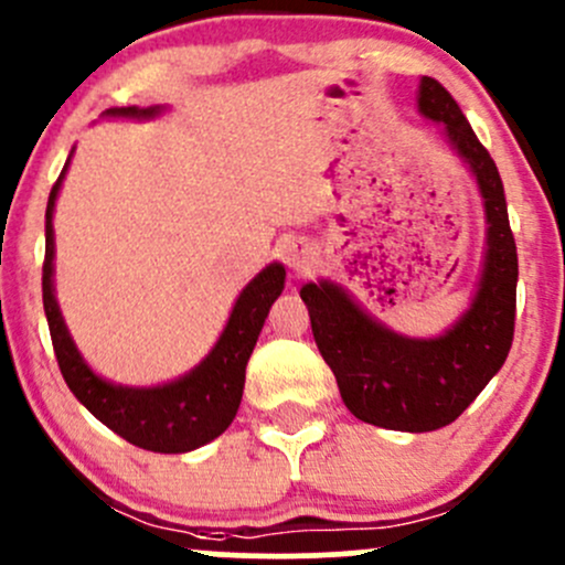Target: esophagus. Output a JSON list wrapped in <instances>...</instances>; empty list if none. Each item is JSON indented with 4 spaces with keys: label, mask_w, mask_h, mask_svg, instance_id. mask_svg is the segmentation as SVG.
Here are the masks:
<instances>
[{
    "label": "esophagus",
    "mask_w": 565,
    "mask_h": 565,
    "mask_svg": "<svg viewBox=\"0 0 565 565\" xmlns=\"http://www.w3.org/2000/svg\"><path fill=\"white\" fill-rule=\"evenodd\" d=\"M282 256H285V264H288L290 269L296 271V275H307V271H312L315 253H312V248H309V245H303V243L285 245Z\"/></svg>",
    "instance_id": "obj_1"
}]
</instances>
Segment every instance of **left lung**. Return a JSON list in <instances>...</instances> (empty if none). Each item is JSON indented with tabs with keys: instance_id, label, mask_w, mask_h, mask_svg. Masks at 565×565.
<instances>
[{
	"instance_id": "8db88e82",
	"label": "left lung",
	"mask_w": 565,
	"mask_h": 565,
	"mask_svg": "<svg viewBox=\"0 0 565 565\" xmlns=\"http://www.w3.org/2000/svg\"><path fill=\"white\" fill-rule=\"evenodd\" d=\"M419 109L446 125L448 141L472 168L486 202L488 253L470 312L440 339H403L335 285L301 288L317 350L331 365L341 401L358 419L401 433H433L459 419L504 365L515 335L518 248L497 162L437 79H422Z\"/></svg>"
}]
</instances>
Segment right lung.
<instances>
[{"mask_svg": "<svg viewBox=\"0 0 565 565\" xmlns=\"http://www.w3.org/2000/svg\"><path fill=\"white\" fill-rule=\"evenodd\" d=\"M154 111L157 109L128 106V109H109L106 114L151 117ZM63 173L66 168L61 170L58 181L50 189L47 213H44L42 264L44 315H47L50 339H53L55 360H58L63 379L95 419L104 422L111 433L125 437L132 446L154 454L194 451L224 433L237 414L239 401H243L245 365H248L269 307L282 294L285 269L280 264L266 266L262 275L239 294L218 344L207 354L205 363L194 367L189 376L173 384L151 386V390L114 386L95 376L79 358L53 296V207Z\"/></svg>", "mask_w": 565, "mask_h": 565, "instance_id": "add662e5", "label": "right lung"}]
</instances>
